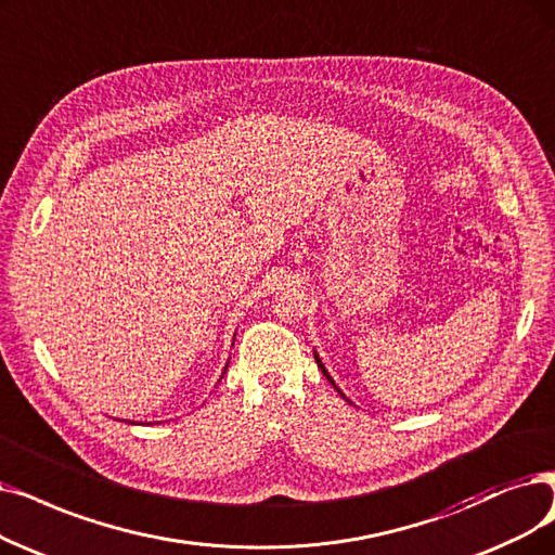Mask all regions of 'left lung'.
I'll return each mask as SVG.
<instances>
[{
    "label": "left lung",
    "mask_w": 555,
    "mask_h": 555,
    "mask_svg": "<svg viewBox=\"0 0 555 555\" xmlns=\"http://www.w3.org/2000/svg\"><path fill=\"white\" fill-rule=\"evenodd\" d=\"M317 362H319V366H321V371H323V375H325V378H327V380L332 383V378H330V375H327V371H325V366L321 364V360H319V358H317ZM332 385H335V383H332ZM335 387H337V385H335ZM344 398H346V396H344Z\"/></svg>",
    "instance_id": "obj_1"
}]
</instances>
